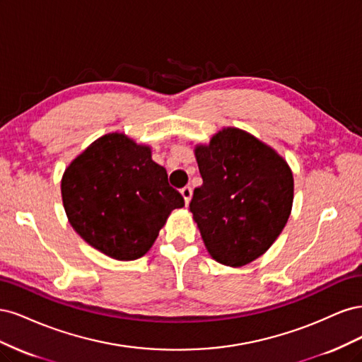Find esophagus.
I'll list each match as a JSON object with an SVG mask.
<instances>
[{
  "mask_svg": "<svg viewBox=\"0 0 362 362\" xmlns=\"http://www.w3.org/2000/svg\"><path fill=\"white\" fill-rule=\"evenodd\" d=\"M181 194H182V198H184L185 205H189V202H190V199H192V194H193L192 187H189V185H185V187H182V189H181Z\"/></svg>",
  "mask_w": 362,
  "mask_h": 362,
  "instance_id": "34e87169",
  "label": "esophagus"
}]
</instances>
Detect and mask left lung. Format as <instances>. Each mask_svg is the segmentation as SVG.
Wrapping results in <instances>:
<instances>
[{"label": "left lung", "instance_id": "8db88e82", "mask_svg": "<svg viewBox=\"0 0 362 362\" xmlns=\"http://www.w3.org/2000/svg\"><path fill=\"white\" fill-rule=\"evenodd\" d=\"M202 185L190 211L210 255L242 267L273 245L293 205L291 169L275 149L238 128H223L194 148Z\"/></svg>", "mask_w": 362, "mask_h": 362}]
</instances>
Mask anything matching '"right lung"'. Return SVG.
<instances>
[{
    "instance_id": "1",
    "label": "right lung",
    "mask_w": 362,
    "mask_h": 362,
    "mask_svg": "<svg viewBox=\"0 0 362 362\" xmlns=\"http://www.w3.org/2000/svg\"><path fill=\"white\" fill-rule=\"evenodd\" d=\"M62 199L69 223L84 242L107 257H144L184 198L151 148L122 133L95 140L66 168Z\"/></svg>"
}]
</instances>
